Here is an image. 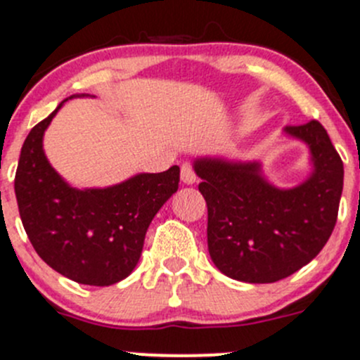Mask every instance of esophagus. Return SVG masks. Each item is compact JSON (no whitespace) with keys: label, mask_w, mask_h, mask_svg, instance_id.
Here are the masks:
<instances>
[{"label":"esophagus","mask_w":360,"mask_h":360,"mask_svg":"<svg viewBox=\"0 0 360 360\" xmlns=\"http://www.w3.org/2000/svg\"><path fill=\"white\" fill-rule=\"evenodd\" d=\"M180 179H181V181H184V184L191 185V184H194L195 180H198V176H195L194 168H192L191 165H184V166H181Z\"/></svg>","instance_id":"obj_1"}]
</instances>
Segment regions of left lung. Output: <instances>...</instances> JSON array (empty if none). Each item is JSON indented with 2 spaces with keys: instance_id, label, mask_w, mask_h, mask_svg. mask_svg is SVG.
Here are the masks:
<instances>
[{
  "instance_id": "obj_1",
  "label": "left lung",
  "mask_w": 360,
  "mask_h": 360,
  "mask_svg": "<svg viewBox=\"0 0 360 360\" xmlns=\"http://www.w3.org/2000/svg\"><path fill=\"white\" fill-rule=\"evenodd\" d=\"M285 131L306 141L315 172L300 187L280 191L257 162L199 159V192L208 206V252L226 276L248 283L287 278L319 255L338 220L343 161L319 120Z\"/></svg>"
}]
</instances>
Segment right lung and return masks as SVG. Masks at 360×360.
Instances as JSON below:
<instances>
[{
    "label": "right lung",
    "instance_id": "obj_1",
    "mask_svg": "<svg viewBox=\"0 0 360 360\" xmlns=\"http://www.w3.org/2000/svg\"><path fill=\"white\" fill-rule=\"evenodd\" d=\"M60 105L30 131L20 150L15 173L20 220L52 269L84 285H113L140 261L152 219L179 188L180 168L143 173L108 188L70 187L41 147Z\"/></svg>",
    "mask_w": 360,
    "mask_h": 360
}]
</instances>
